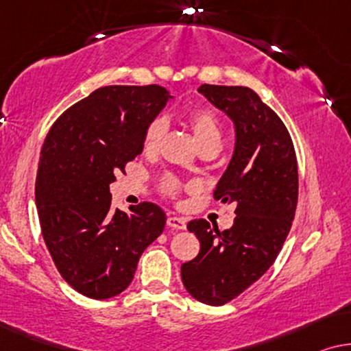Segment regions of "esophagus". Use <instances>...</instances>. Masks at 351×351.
Here are the masks:
<instances>
[{
  "label": "esophagus",
  "instance_id": "esophagus-1",
  "mask_svg": "<svg viewBox=\"0 0 351 351\" xmlns=\"http://www.w3.org/2000/svg\"><path fill=\"white\" fill-rule=\"evenodd\" d=\"M167 226L171 227V229L182 230L186 229V221L182 218H176V216H169V219H167Z\"/></svg>",
  "mask_w": 351,
  "mask_h": 351
}]
</instances>
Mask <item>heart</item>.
<instances>
[{
    "instance_id": "obj_1",
    "label": "heart",
    "mask_w": 351,
    "mask_h": 351,
    "mask_svg": "<svg viewBox=\"0 0 351 351\" xmlns=\"http://www.w3.org/2000/svg\"><path fill=\"white\" fill-rule=\"evenodd\" d=\"M186 125L194 133L200 149H215L218 151L223 141V127H221L219 117L210 108H192L184 114ZM167 133V121L164 117H157L151 121L143 136V147L146 152H154L159 149L162 140ZM162 191L169 195H176L180 191V181L173 176H165L162 180Z\"/></svg>"
}]
</instances>
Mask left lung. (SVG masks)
<instances>
[{
  "instance_id": "1",
  "label": "left lung",
  "mask_w": 351,
  "mask_h": 351,
  "mask_svg": "<svg viewBox=\"0 0 351 351\" xmlns=\"http://www.w3.org/2000/svg\"><path fill=\"white\" fill-rule=\"evenodd\" d=\"M199 92L234 122V154L215 199L234 204L237 216L223 232L205 219L187 224L200 251L181 265V278L194 299L224 305L258 281L278 256L298 205V160L288 128L254 90L204 84Z\"/></svg>"
}]
</instances>
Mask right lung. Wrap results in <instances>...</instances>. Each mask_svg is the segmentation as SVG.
<instances>
[{
  "instance_id": "add662e5",
  "label": "right lung",
  "mask_w": 351,
  "mask_h": 351,
  "mask_svg": "<svg viewBox=\"0 0 351 351\" xmlns=\"http://www.w3.org/2000/svg\"><path fill=\"white\" fill-rule=\"evenodd\" d=\"M173 98L165 87L108 86L63 112L39 157L36 208L56 267L71 288L110 299L132 283L138 261L164 232L160 206L111 208L110 184L143 151L151 121Z\"/></svg>"
}]
</instances>
